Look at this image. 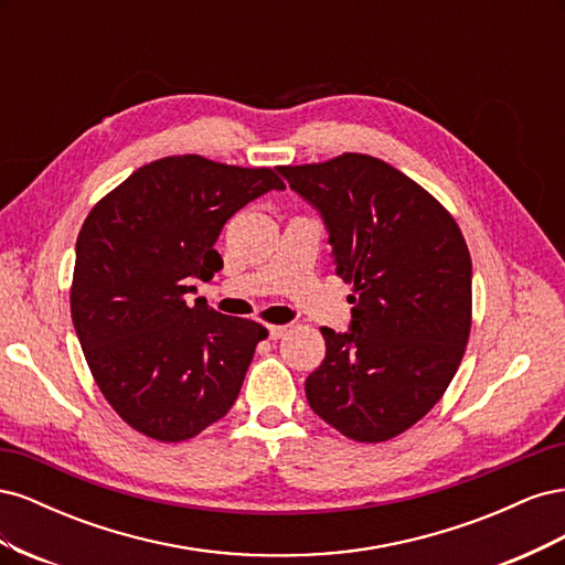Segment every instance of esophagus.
Returning a JSON list of instances; mask_svg holds the SVG:
<instances>
[{
  "label": "esophagus",
  "mask_w": 565,
  "mask_h": 565,
  "mask_svg": "<svg viewBox=\"0 0 565 565\" xmlns=\"http://www.w3.org/2000/svg\"><path fill=\"white\" fill-rule=\"evenodd\" d=\"M285 334H287V324H270V328H268L270 339H280Z\"/></svg>",
  "instance_id": "1"
}]
</instances>
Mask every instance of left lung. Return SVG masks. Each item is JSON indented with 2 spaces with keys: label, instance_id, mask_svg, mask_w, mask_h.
Instances as JSON below:
<instances>
[{
  "label": "left lung",
  "instance_id": "obj_1",
  "mask_svg": "<svg viewBox=\"0 0 565 565\" xmlns=\"http://www.w3.org/2000/svg\"><path fill=\"white\" fill-rule=\"evenodd\" d=\"M320 212L339 278L353 282L349 332L322 328L306 380L313 413L358 443H382L440 401L471 330V256L443 204L361 152L278 167Z\"/></svg>",
  "mask_w": 565,
  "mask_h": 565
}]
</instances>
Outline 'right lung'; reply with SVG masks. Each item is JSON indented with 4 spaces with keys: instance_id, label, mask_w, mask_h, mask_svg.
I'll return each instance as SVG.
<instances>
[{
    "instance_id": "1",
    "label": "right lung",
    "mask_w": 565,
    "mask_h": 565,
    "mask_svg": "<svg viewBox=\"0 0 565 565\" xmlns=\"http://www.w3.org/2000/svg\"><path fill=\"white\" fill-rule=\"evenodd\" d=\"M268 191H285L268 167L172 156L136 169L82 224L75 332L100 393L143 436L193 438L241 393L266 328L188 295L224 266L214 243L226 221Z\"/></svg>"
}]
</instances>
